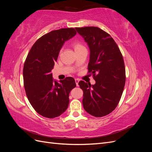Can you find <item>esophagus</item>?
<instances>
[{
    "label": "esophagus",
    "instance_id": "obj_1",
    "mask_svg": "<svg viewBox=\"0 0 152 152\" xmlns=\"http://www.w3.org/2000/svg\"><path fill=\"white\" fill-rule=\"evenodd\" d=\"M75 83H76V85H77V86H79V80L78 79H75Z\"/></svg>",
    "mask_w": 152,
    "mask_h": 152
}]
</instances>
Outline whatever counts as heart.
Segmentation results:
<instances>
[{"label": "heart", "mask_w": 152, "mask_h": 152, "mask_svg": "<svg viewBox=\"0 0 152 152\" xmlns=\"http://www.w3.org/2000/svg\"><path fill=\"white\" fill-rule=\"evenodd\" d=\"M82 48H84V47L81 44H80L79 42H75L74 43L75 50H79V49H82Z\"/></svg>", "instance_id": "b5f03b06"}]
</instances>
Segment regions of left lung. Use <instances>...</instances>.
<instances>
[{"mask_svg":"<svg viewBox=\"0 0 152 152\" xmlns=\"http://www.w3.org/2000/svg\"><path fill=\"white\" fill-rule=\"evenodd\" d=\"M90 50L89 72L93 74L94 85L80 81L83 90L84 108L90 115L102 117L117 107L126 82L122 55L113 38L98 27L75 28Z\"/></svg>","mask_w":152,"mask_h":152,"instance_id":"left-lung-1","label":"left lung"}]
</instances>
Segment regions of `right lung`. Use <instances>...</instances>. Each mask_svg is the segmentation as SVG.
Returning <instances> with one entry per match:
<instances>
[{
	"instance_id": "1",
	"label": "right lung",
	"mask_w": 152,
	"mask_h": 152,
	"mask_svg": "<svg viewBox=\"0 0 152 152\" xmlns=\"http://www.w3.org/2000/svg\"><path fill=\"white\" fill-rule=\"evenodd\" d=\"M76 34L72 28L50 31L36 41L26 57L23 72L26 94L32 107L44 117H57L68 107L75 80L69 77L57 81L51 70L63 44Z\"/></svg>"
}]
</instances>
